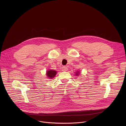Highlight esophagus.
Masks as SVG:
<instances>
[{
  "label": "esophagus",
  "instance_id": "esophagus-1",
  "mask_svg": "<svg viewBox=\"0 0 126 126\" xmlns=\"http://www.w3.org/2000/svg\"><path fill=\"white\" fill-rule=\"evenodd\" d=\"M67 70H68V68L66 66H63L62 68V71H67Z\"/></svg>",
  "mask_w": 126,
  "mask_h": 126
}]
</instances>
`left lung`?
I'll use <instances>...</instances> for the list:
<instances>
[{
	"label": "left lung",
	"instance_id": "obj_1",
	"mask_svg": "<svg viewBox=\"0 0 126 126\" xmlns=\"http://www.w3.org/2000/svg\"><path fill=\"white\" fill-rule=\"evenodd\" d=\"M79 74H80V72H79V71H76V74H75V75H76V76H79Z\"/></svg>",
	"mask_w": 126,
	"mask_h": 126
}]
</instances>
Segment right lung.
I'll use <instances>...</instances> for the list:
<instances>
[{
  "label": "right lung",
  "instance_id": "1",
  "mask_svg": "<svg viewBox=\"0 0 126 126\" xmlns=\"http://www.w3.org/2000/svg\"><path fill=\"white\" fill-rule=\"evenodd\" d=\"M57 74V71L54 70H48L46 71V75L47 78L49 79H52Z\"/></svg>",
  "mask_w": 126,
  "mask_h": 126
}]
</instances>
